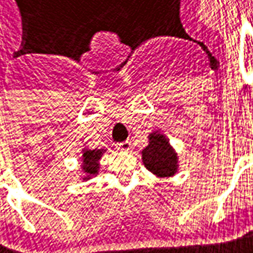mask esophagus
Listing matches in <instances>:
<instances>
[{
  "label": "esophagus",
  "instance_id": "1",
  "mask_svg": "<svg viewBox=\"0 0 253 253\" xmlns=\"http://www.w3.org/2000/svg\"><path fill=\"white\" fill-rule=\"evenodd\" d=\"M130 149H131L130 141H122L117 144V150H120V152H130Z\"/></svg>",
  "mask_w": 253,
  "mask_h": 253
}]
</instances>
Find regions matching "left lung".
<instances>
[{"instance_id":"left-lung-1","label":"left lung","mask_w":253,"mask_h":253,"mask_svg":"<svg viewBox=\"0 0 253 253\" xmlns=\"http://www.w3.org/2000/svg\"><path fill=\"white\" fill-rule=\"evenodd\" d=\"M141 159L146 169L159 177H170L177 171V153L159 131L149 134V144L143 149Z\"/></svg>"}]
</instances>
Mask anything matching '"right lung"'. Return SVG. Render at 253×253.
I'll list each match as a JSON object with an SVG mask.
<instances>
[{"mask_svg": "<svg viewBox=\"0 0 253 253\" xmlns=\"http://www.w3.org/2000/svg\"><path fill=\"white\" fill-rule=\"evenodd\" d=\"M104 149H94V150H83V165L82 169L85 173V176L83 177V180H88L91 176H94L98 173L100 165L98 160L101 159V155L104 153Z\"/></svg>", "mask_w": 253, "mask_h": 253, "instance_id": "1", "label": "right lung"}]
</instances>
